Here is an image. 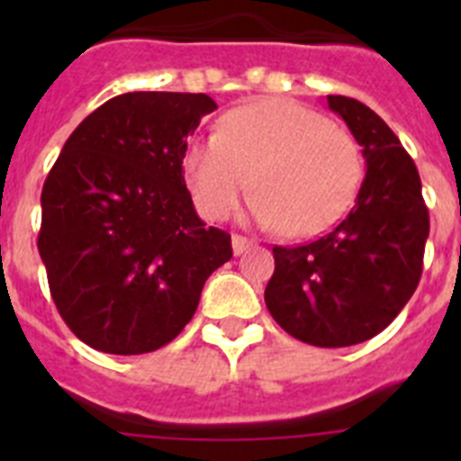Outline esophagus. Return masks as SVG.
<instances>
[{
	"label": "esophagus",
	"mask_w": 461,
	"mask_h": 461,
	"mask_svg": "<svg viewBox=\"0 0 461 461\" xmlns=\"http://www.w3.org/2000/svg\"><path fill=\"white\" fill-rule=\"evenodd\" d=\"M254 240L249 238H244V235H233V254L240 256L244 254V251L249 249V247H254Z\"/></svg>",
	"instance_id": "34e87169"
}]
</instances>
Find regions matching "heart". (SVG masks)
<instances>
[{"mask_svg":"<svg viewBox=\"0 0 461 461\" xmlns=\"http://www.w3.org/2000/svg\"><path fill=\"white\" fill-rule=\"evenodd\" d=\"M182 170L205 217H228L251 185L256 221L304 238L344 217L365 164L356 138L325 115L263 99L226 113L217 136L194 138Z\"/></svg>","mask_w":461,"mask_h":461,"instance_id":"b5f03b06","label":"heart"}]
</instances>
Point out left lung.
<instances>
[{
  "mask_svg": "<svg viewBox=\"0 0 461 461\" xmlns=\"http://www.w3.org/2000/svg\"><path fill=\"white\" fill-rule=\"evenodd\" d=\"M362 148L367 173L356 205L328 235L275 247L266 304L288 335L321 348L367 341L388 328L422 275L429 212L413 158L381 117L348 96H328Z\"/></svg>",
  "mask_w": 461,
  "mask_h": 461,
  "instance_id": "1",
  "label": "left lung"
}]
</instances>
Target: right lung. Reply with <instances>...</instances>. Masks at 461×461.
<instances>
[{
	"label": "right lung",
	"mask_w": 461,
	"mask_h": 461,
	"mask_svg": "<svg viewBox=\"0 0 461 461\" xmlns=\"http://www.w3.org/2000/svg\"><path fill=\"white\" fill-rule=\"evenodd\" d=\"M207 94L129 92L85 117L41 194L39 254L57 312L96 351L140 356L180 335L230 235L195 214L182 157Z\"/></svg>",
	"instance_id": "1"
}]
</instances>
